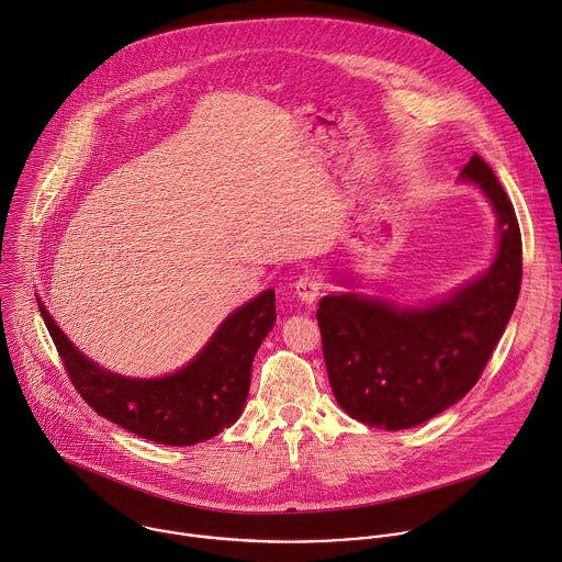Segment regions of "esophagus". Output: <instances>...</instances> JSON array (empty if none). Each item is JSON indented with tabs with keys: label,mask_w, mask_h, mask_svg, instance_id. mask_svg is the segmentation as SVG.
Instances as JSON below:
<instances>
[{
	"label": "esophagus",
	"mask_w": 562,
	"mask_h": 562,
	"mask_svg": "<svg viewBox=\"0 0 562 562\" xmlns=\"http://www.w3.org/2000/svg\"><path fill=\"white\" fill-rule=\"evenodd\" d=\"M319 291H322V282L315 278V276H302L297 282H295V295L304 302V304H313L317 302L319 297Z\"/></svg>",
	"instance_id": "obj_1"
}]
</instances>
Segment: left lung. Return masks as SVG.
Masks as SVG:
<instances>
[{
  "label": "left lung",
  "mask_w": 562,
  "mask_h": 562,
  "mask_svg": "<svg viewBox=\"0 0 562 562\" xmlns=\"http://www.w3.org/2000/svg\"><path fill=\"white\" fill-rule=\"evenodd\" d=\"M459 182L476 187L496 216V251L485 271L413 304L357 291L361 278L346 271L333 280L350 291L319 302L333 395L346 415L370 428H415L463 400L514 313L522 278L514 207L481 156L470 158Z\"/></svg>",
  "instance_id": "obj_1"
}]
</instances>
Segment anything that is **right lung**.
<instances>
[{
	"mask_svg": "<svg viewBox=\"0 0 562 562\" xmlns=\"http://www.w3.org/2000/svg\"><path fill=\"white\" fill-rule=\"evenodd\" d=\"M68 375L88 406L121 428L165 446H194L221 435L243 415L254 357L276 324V291L232 311L210 341L162 378H127L83 355L37 297Z\"/></svg>",
	"mask_w": 562,
	"mask_h": 562,
	"instance_id": "obj_1",
	"label": "right lung"
}]
</instances>
